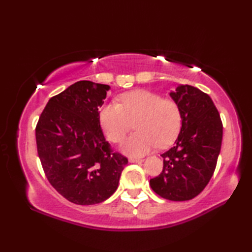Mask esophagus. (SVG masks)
<instances>
[{
  "mask_svg": "<svg viewBox=\"0 0 252 252\" xmlns=\"http://www.w3.org/2000/svg\"><path fill=\"white\" fill-rule=\"evenodd\" d=\"M129 161L130 162H132V163H137V162H143L144 161V159H137V158H130L129 159Z\"/></svg>",
  "mask_w": 252,
  "mask_h": 252,
  "instance_id": "34e87169",
  "label": "esophagus"
}]
</instances>
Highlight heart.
<instances>
[{"label": "heart", "instance_id": "obj_1", "mask_svg": "<svg viewBox=\"0 0 252 252\" xmlns=\"http://www.w3.org/2000/svg\"><path fill=\"white\" fill-rule=\"evenodd\" d=\"M135 132L122 145L125 154L141 157L157 145L167 147L178 137L182 126L179 104L146 90L120 96L119 103H109L99 111V122L107 138L120 143L135 122Z\"/></svg>", "mask_w": 252, "mask_h": 252}]
</instances>
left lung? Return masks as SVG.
<instances>
[{
  "label": "left lung",
  "mask_w": 252,
  "mask_h": 252,
  "mask_svg": "<svg viewBox=\"0 0 252 252\" xmlns=\"http://www.w3.org/2000/svg\"><path fill=\"white\" fill-rule=\"evenodd\" d=\"M170 96L179 104L182 127L174 146L163 153L162 172L149 181L164 199L189 200L212 178L221 151L223 126L208 94L191 85H179Z\"/></svg>",
  "instance_id": "1"
}]
</instances>
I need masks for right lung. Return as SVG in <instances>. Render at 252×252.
<instances>
[{
    "mask_svg": "<svg viewBox=\"0 0 252 252\" xmlns=\"http://www.w3.org/2000/svg\"><path fill=\"white\" fill-rule=\"evenodd\" d=\"M109 85L78 81L49 100L37 121V155L51 185L76 205L109 198L127 159L101 132L98 108Z\"/></svg>",
    "mask_w": 252,
    "mask_h": 252,
    "instance_id": "add662e5",
    "label": "right lung"
}]
</instances>
